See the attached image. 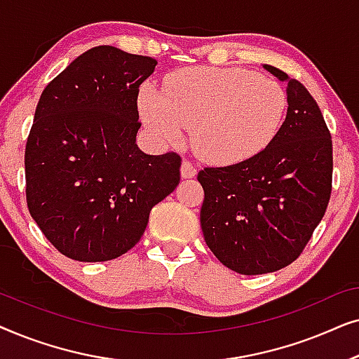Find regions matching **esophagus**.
<instances>
[{
    "label": "esophagus",
    "mask_w": 359,
    "mask_h": 359,
    "mask_svg": "<svg viewBox=\"0 0 359 359\" xmlns=\"http://www.w3.org/2000/svg\"><path fill=\"white\" fill-rule=\"evenodd\" d=\"M196 173H198V168L189 160H183V163H181V176L183 178H194Z\"/></svg>",
    "instance_id": "obj_1"
}]
</instances>
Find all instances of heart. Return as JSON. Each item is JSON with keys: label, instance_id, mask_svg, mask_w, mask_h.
<instances>
[{"label": "heart", "instance_id": "obj_1", "mask_svg": "<svg viewBox=\"0 0 359 359\" xmlns=\"http://www.w3.org/2000/svg\"><path fill=\"white\" fill-rule=\"evenodd\" d=\"M139 109L145 126L163 144L193 130L201 158L238 163L262 151L278 134L287 95L278 81L243 68L194 67L166 78L165 91L142 88Z\"/></svg>", "mask_w": 359, "mask_h": 359}]
</instances>
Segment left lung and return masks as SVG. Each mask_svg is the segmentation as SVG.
I'll list each match as a JSON object with an SVG mask.
<instances>
[{"instance_id": "left-lung-1", "label": "left lung", "mask_w": 359, "mask_h": 359, "mask_svg": "<svg viewBox=\"0 0 359 359\" xmlns=\"http://www.w3.org/2000/svg\"><path fill=\"white\" fill-rule=\"evenodd\" d=\"M287 81V114L274 139L240 163L205 166L201 227L217 259L240 274L278 271L296 262L332 194V135L301 81Z\"/></svg>"}]
</instances>
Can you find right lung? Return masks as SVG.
<instances>
[{"label":"right lung","instance_id":"right-lung-1","mask_svg":"<svg viewBox=\"0 0 359 359\" xmlns=\"http://www.w3.org/2000/svg\"><path fill=\"white\" fill-rule=\"evenodd\" d=\"M151 57L111 46L75 58L42 91L29 132L26 199L48 242L76 262H107L139 243L155 204L180 183L181 156L147 155L139 88Z\"/></svg>","mask_w":359,"mask_h":359}]
</instances>
